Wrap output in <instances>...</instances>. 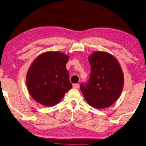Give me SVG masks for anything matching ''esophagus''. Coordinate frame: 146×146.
<instances>
[{
  "label": "esophagus",
  "mask_w": 146,
  "mask_h": 146,
  "mask_svg": "<svg viewBox=\"0 0 146 146\" xmlns=\"http://www.w3.org/2000/svg\"><path fill=\"white\" fill-rule=\"evenodd\" d=\"M73 88H75V89H79V85L78 84H75L73 85Z\"/></svg>",
  "instance_id": "esophagus-1"
}]
</instances>
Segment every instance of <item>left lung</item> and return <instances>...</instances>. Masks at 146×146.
Segmentation results:
<instances>
[{
	"mask_svg": "<svg viewBox=\"0 0 146 146\" xmlns=\"http://www.w3.org/2000/svg\"><path fill=\"white\" fill-rule=\"evenodd\" d=\"M91 71L89 79L80 85L85 99L94 108L111 106L122 92L124 78L119 62L111 54L96 51L89 56Z\"/></svg>",
	"mask_w": 146,
	"mask_h": 146,
	"instance_id": "obj_1",
	"label": "left lung"
}]
</instances>
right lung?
I'll list each match as a JSON object with an SVG mask.
<instances>
[{
  "mask_svg": "<svg viewBox=\"0 0 146 146\" xmlns=\"http://www.w3.org/2000/svg\"><path fill=\"white\" fill-rule=\"evenodd\" d=\"M67 55L58 52H48L40 55L27 72L29 92L36 102L52 106L61 100L71 89L66 64Z\"/></svg>",
  "mask_w": 146,
  "mask_h": 146,
  "instance_id": "obj_1",
  "label": "right lung"
}]
</instances>
